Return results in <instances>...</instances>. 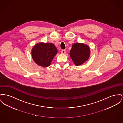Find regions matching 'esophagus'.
Instances as JSON below:
<instances>
[{
    "mask_svg": "<svg viewBox=\"0 0 123 123\" xmlns=\"http://www.w3.org/2000/svg\"><path fill=\"white\" fill-rule=\"evenodd\" d=\"M65 52H66V51H65V50H62V51H61V53L62 54H65Z\"/></svg>",
    "mask_w": 123,
    "mask_h": 123,
    "instance_id": "34e87169",
    "label": "esophagus"
}]
</instances>
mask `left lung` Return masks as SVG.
I'll return each instance as SVG.
<instances>
[{"mask_svg": "<svg viewBox=\"0 0 123 123\" xmlns=\"http://www.w3.org/2000/svg\"><path fill=\"white\" fill-rule=\"evenodd\" d=\"M70 55L75 65H81L88 59L90 55V49L86 44L74 43L72 45Z\"/></svg>", "mask_w": 123, "mask_h": 123, "instance_id": "1", "label": "left lung"}]
</instances>
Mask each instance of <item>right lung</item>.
<instances>
[{
	"mask_svg": "<svg viewBox=\"0 0 123 123\" xmlns=\"http://www.w3.org/2000/svg\"><path fill=\"white\" fill-rule=\"evenodd\" d=\"M57 52L53 43H40L35 45L32 49L31 56L37 65L45 67L50 65Z\"/></svg>",
	"mask_w": 123,
	"mask_h": 123,
	"instance_id": "1",
	"label": "right lung"
}]
</instances>
